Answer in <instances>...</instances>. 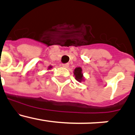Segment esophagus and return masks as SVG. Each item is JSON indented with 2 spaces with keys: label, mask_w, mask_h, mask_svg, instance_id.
Returning a JSON list of instances; mask_svg holds the SVG:
<instances>
[{
  "label": "esophagus",
  "mask_w": 135,
  "mask_h": 135,
  "mask_svg": "<svg viewBox=\"0 0 135 135\" xmlns=\"http://www.w3.org/2000/svg\"><path fill=\"white\" fill-rule=\"evenodd\" d=\"M62 66L64 68H68L69 66V65L68 63H65V64H62Z\"/></svg>",
  "instance_id": "1"
}]
</instances>
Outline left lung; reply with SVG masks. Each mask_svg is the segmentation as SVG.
<instances>
[{
    "label": "left lung",
    "mask_w": 135,
    "mask_h": 135,
    "mask_svg": "<svg viewBox=\"0 0 135 135\" xmlns=\"http://www.w3.org/2000/svg\"><path fill=\"white\" fill-rule=\"evenodd\" d=\"M74 76H75V79L79 82L84 81V77L82 73V69L81 67H76L74 70Z\"/></svg>",
    "instance_id": "obj_1"
}]
</instances>
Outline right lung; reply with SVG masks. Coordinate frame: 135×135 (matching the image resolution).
Segmentation results:
<instances>
[{
    "mask_svg": "<svg viewBox=\"0 0 135 135\" xmlns=\"http://www.w3.org/2000/svg\"><path fill=\"white\" fill-rule=\"evenodd\" d=\"M52 67H53V66H51V65H50V66H48V68H47V70H51V69H52Z\"/></svg>",
    "mask_w": 135,
    "mask_h": 135,
    "instance_id": "add662e5",
    "label": "right lung"
}]
</instances>
